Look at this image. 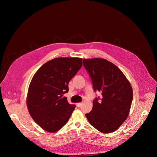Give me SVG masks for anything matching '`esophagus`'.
I'll use <instances>...</instances> for the list:
<instances>
[{
  "label": "esophagus",
  "instance_id": "1",
  "mask_svg": "<svg viewBox=\"0 0 157 157\" xmlns=\"http://www.w3.org/2000/svg\"><path fill=\"white\" fill-rule=\"evenodd\" d=\"M81 105H82V103H77V104H76V105H77L78 107H81Z\"/></svg>",
  "mask_w": 157,
  "mask_h": 157
}]
</instances>
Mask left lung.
Segmentation results:
<instances>
[{"instance_id": "8db88e82", "label": "left lung", "mask_w": 157, "mask_h": 157, "mask_svg": "<svg viewBox=\"0 0 157 157\" xmlns=\"http://www.w3.org/2000/svg\"><path fill=\"white\" fill-rule=\"evenodd\" d=\"M83 64L91 78L94 91L102 93L93 101V109L86 114L89 122L102 133L116 131L127 119L133 99L130 82L122 71L105 59H83Z\"/></svg>"}]
</instances>
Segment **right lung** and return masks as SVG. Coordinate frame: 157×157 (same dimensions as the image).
Wrapping results in <instances>:
<instances>
[{
    "mask_svg": "<svg viewBox=\"0 0 157 157\" xmlns=\"http://www.w3.org/2000/svg\"><path fill=\"white\" fill-rule=\"evenodd\" d=\"M79 58H57L43 64L29 85L27 105L34 121L43 129L55 132L69 120L75 105L66 97L68 83L81 69Z\"/></svg>",
    "mask_w": 157,
    "mask_h": 157,
    "instance_id": "obj_1",
    "label": "right lung"
}]
</instances>
